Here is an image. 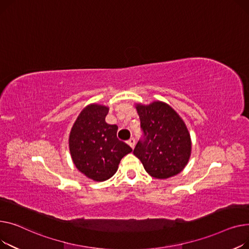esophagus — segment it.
Returning <instances> with one entry per match:
<instances>
[{
  "instance_id": "esophagus-1",
  "label": "esophagus",
  "mask_w": 249,
  "mask_h": 249,
  "mask_svg": "<svg viewBox=\"0 0 249 249\" xmlns=\"http://www.w3.org/2000/svg\"><path fill=\"white\" fill-rule=\"evenodd\" d=\"M127 143L129 144V147H130L131 149H134L135 145H136V139H135V138H130V139L127 141Z\"/></svg>"
}]
</instances>
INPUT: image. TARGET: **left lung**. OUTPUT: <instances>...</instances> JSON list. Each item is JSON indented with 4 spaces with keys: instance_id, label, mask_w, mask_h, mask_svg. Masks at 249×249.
Instances as JSON below:
<instances>
[{
    "instance_id": "1",
    "label": "left lung",
    "mask_w": 249,
    "mask_h": 249,
    "mask_svg": "<svg viewBox=\"0 0 249 249\" xmlns=\"http://www.w3.org/2000/svg\"><path fill=\"white\" fill-rule=\"evenodd\" d=\"M137 110L142 137L134 155L154 178L167 179L179 174L191 154L189 131L179 114L160 101L140 105Z\"/></svg>"
}]
</instances>
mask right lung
Returning a JSON list of instances; mask_svg holds the SVG:
<instances>
[{
    "label": "right lung",
    "instance_id": "right-lung-1",
    "mask_svg": "<svg viewBox=\"0 0 249 249\" xmlns=\"http://www.w3.org/2000/svg\"><path fill=\"white\" fill-rule=\"evenodd\" d=\"M108 108L91 105L73 124L69 149L76 168L94 181H106L118 170L121 160L131 148L116 137L118 125L106 123Z\"/></svg>",
    "mask_w": 249,
    "mask_h": 249
}]
</instances>
